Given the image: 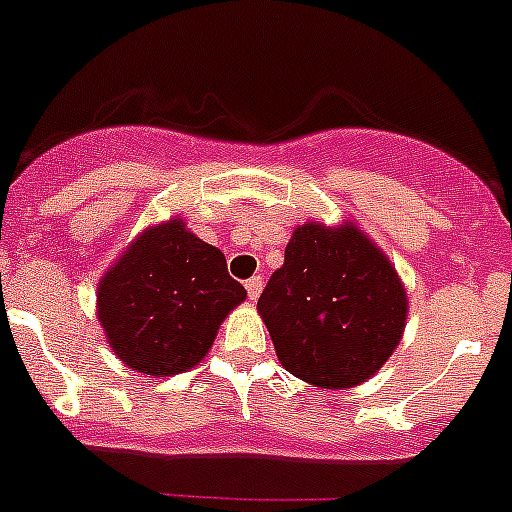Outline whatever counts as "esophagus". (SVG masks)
<instances>
[{
    "mask_svg": "<svg viewBox=\"0 0 512 512\" xmlns=\"http://www.w3.org/2000/svg\"><path fill=\"white\" fill-rule=\"evenodd\" d=\"M245 288H247V295H250V300L260 298V293H262V278H260V275H255V278L247 280Z\"/></svg>",
    "mask_w": 512,
    "mask_h": 512,
    "instance_id": "esophagus-1",
    "label": "esophagus"
}]
</instances>
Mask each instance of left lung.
Returning <instances> with one entry per match:
<instances>
[{
	"mask_svg": "<svg viewBox=\"0 0 512 512\" xmlns=\"http://www.w3.org/2000/svg\"><path fill=\"white\" fill-rule=\"evenodd\" d=\"M280 364L323 389L374 376L407 326V290L353 222L295 227L285 262L257 300Z\"/></svg>",
	"mask_w": 512,
	"mask_h": 512,
	"instance_id": "8db88e82",
	"label": "left lung"
}]
</instances>
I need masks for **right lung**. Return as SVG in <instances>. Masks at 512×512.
Returning a JSON list of instances; mask_svg holds the SVG:
<instances>
[{"instance_id": "add662e5", "label": "right lung", "mask_w": 512, "mask_h": 512, "mask_svg": "<svg viewBox=\"0 0 512 512\" xmlns=\"http://www.w3.org/2000/svg\"><path fill=\"white\" fill-rule=\"evenodd\" d=\"M247 298L217 247L174 217L138 234L98 285V321L128 369L174 376L202 361Z\"/></svg>"}]
</instances>
